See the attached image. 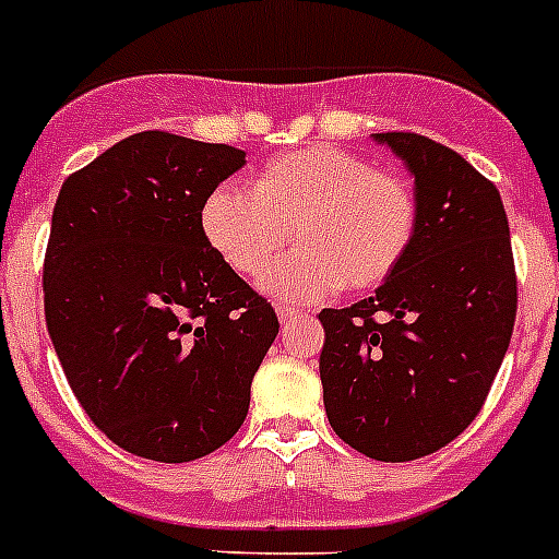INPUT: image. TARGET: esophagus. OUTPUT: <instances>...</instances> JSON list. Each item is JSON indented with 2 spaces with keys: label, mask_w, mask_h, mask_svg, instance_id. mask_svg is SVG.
<instances>
[{
  "label": "esophagus",
  "mask_w": 559,
  "mask_h": 559,
  "mask_svg": "<svg viewBox=\"0 0 559 559\" xmlns=\"http://www.w3.org/2000/svg\"><path fill=\"white\" fill-rule=\"evenodd\" d=\"M304 318V312H298V309L293 307H278V320L281 323H293V320Z\"/></svg>",
  "instance_id": "esophagus-1"
}]
</instances>
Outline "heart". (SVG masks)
Returning a JSON list of instances; mask_svg holds the SVG:
<instances>
[{
    "label": "heart",
    "instance_id": "obj_1",
    "mask_svg": "<svg viewBox=\"0 0 559 559\" xmlns=\"http://www.w3.org/2000/svg\"><path fill=\"white\" fill-rule=\"evenodd\" d=\"M202 233L233 273L261 275L293 233L298 250L261 284L281 300L368 293L407 259L419 230L411 179L371 159L312 145L266 163L250 191L222 186L205 199Z\"/></svg>",
    "mask_w": 559,
    "mask_h": 559
}]
</instances>
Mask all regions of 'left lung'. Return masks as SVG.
I'll return each instance as SVG.
<instances>
[{
    "label": "left lung",
    "mask_w": 559,
    "mask_h": 559,
    "mask_svg": "<svg viewBox=\"0 0 559 559\" xmlns=\"http://www.w3.org/2000/svg\"><path fill=\"white\" fill-rule=\"evenodd\" d=\"M405 163L419 199L407 259L366 300L318 314L329 425L377 461L436 453L478 416L518 312L501 193L448 145L373 134Z\"/></svg>",
    "instance_id": "obj_1"
}]
</instances>
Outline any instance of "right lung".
Segmentation results:
<instances>
[{"label": "right lung", "instance_id": "add662e5", "mask_svg": "<svg viewBox=\"0 0 559 559\" xmlns=\"http://www.w3.org/2000/svg\"><path fill=\"white\" fill-rule=\"evenodd\" d=\"M245 152L140 132L64 179L45 318L72 394L118 448L165 464L222 448L278 334L207 245L199 213Z\"/></svg>", "mask_w": 559, "mask_h": 559}]
</instances>
